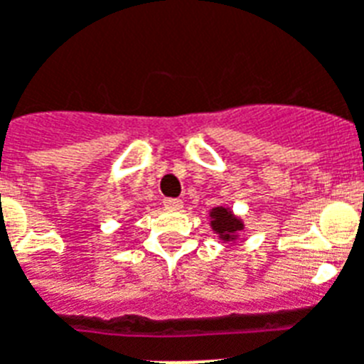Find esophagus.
Wrapping results in <instances>:
<instances>
[{
    "label": "esophagus",
    "instance_id": "34e87169",
    "mask_svg": "<svg viewBox=\"0 0 364 364\" xmlns=\"http://www.w3.org/2000/svg\"><path fill=\"white\" fill-rule=\"evenodd\" d=\"M164 206L167 210H180L182 208V200L180 199H164Z\"/></svg>",
    "mask_w": 364,
    "mask_h": 364
}]
</instances>
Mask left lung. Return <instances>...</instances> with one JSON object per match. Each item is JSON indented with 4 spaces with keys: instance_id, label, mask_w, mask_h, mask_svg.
Returning a JSON list of instances; mask_svg holds the SVG:
<instances>
[{
    "instance_id": "8db88e82",
    "label": "left lung",
    "mask_w": 364,
    "mask_h": 364,
    "mask_svg": "<svg viewBox=\"0 0 364 364\" xmlns=\"http://www.w3.org/2000/svg\"><path fill=\"white\" fill-rule=\"evenodd\" d=\"M210 227L214 229L219 238L223 242H234L238 238V232L243 230V221L225 206H215L210 210Z\"/></svg>"
}]
</instances>
